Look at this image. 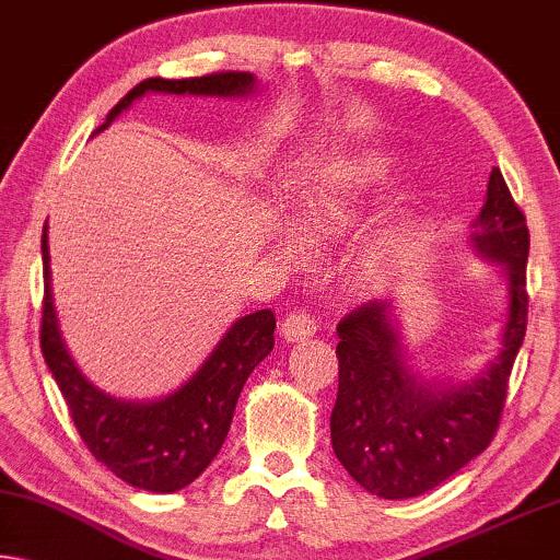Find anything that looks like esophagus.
I'll return each instance as SVG.
<instances>
[{"label": "esophagus", "mask_w": 560, "mask_h": 560, "mask_svg": "<svg viewBox=\"0 0 560 560\" xmlns=\"http://www.w3.org/2000/svg\"><path fill=\"white\" fill-rule=\"evenodd\" d=\"M280 330H282V335H285V340L300 342V340L313 338L317 330V320H315V315L305 313V310H292L285 320H282Z\"/></svg>", "instance_id": "obj_1"}]
</instances>
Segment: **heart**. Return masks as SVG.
Returning a JSON list of instances; mask_svg holds the SVG:
<instances>
[{
	"label": "heart",
	"instance_id": "obj_1",
	"mask_svg": "<svg viewBox=\"0 0 560 560\" xmlns=\"http://www.w3.org/2000/svg\"><path fill=\"white\" fill-rule=\"evenodd\" d=\"M395 165L383 154H360L340 162L317 179L300 208V222L313 240L348 235L363 222L377 202L390 192ZM278 245L290 255H303V243L290 232L280 230ZM416 260V247L408 235H393L373 247L368 255V272L375 278H395L406 272Z\"/></svg>",
	"mask_w": 560,
	"mask_h": 560
}]
</instances>
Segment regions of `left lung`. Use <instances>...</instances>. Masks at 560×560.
Wrapping results in <instances>:
<instances>
[{
  "instance_id": "8db88e82",
  "label": "left lung",
  "mask_w": 560,
  "mask_h": 560,
  "mask_svg": "<svg viewBox=\"0 0 560 560\" xmlns=\"http://www.w3.org/2000/svg\"><path fill=\"white\" fill-rule=\"evenodd\" d=\"M476 250L509 275L501 352L463 385L418 381L402 363L390 303L373 300L338 323L340 381L330 416L332 451L352 478L381 498H416L483 453L493 441L509 377L528 320V225L501 170L488 177L472 222Z\"/></svg>"
}]
</instances>
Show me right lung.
Returning <instances> with one entry per match:
<instances>
[{
  "mask_svg": "<svg viewBox=\"0 0 560 560\" xmlns=\"http://www.w3.org/2000/svg\"><path fill=\"white\" fill-rule=\"evenodd\" d=\"M253 90L255 77L250 72H214L190 77V80L150 77L109 109L105 125H100L94 135L107 130L119 112L148 92L240 97ZM42 265H45L39 330L42 355L65 395L84 445L117 478L135 488L175 493L190 486L225 443L245 381L270 355L275 346L272 310H257L253 315L240 317L222 335L202 368L179 390L154 402H127L94 388L67 352L57 328L55 305H51L47 225L42 235Z\"/></svg>",
  "mask_w": 560,
  "mask_h": 560,
  "instance_id": "obj_1",
  "label": "right lung"
}]
</instances>
